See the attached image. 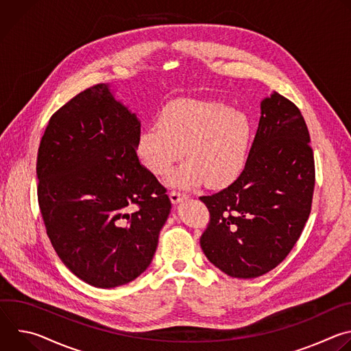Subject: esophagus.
<instances>
[{
    "label": "esophagus",
    "mask_w": 351,
    "mask_h": 351,
    "mask_svg": "<svg viewBox=\"0 0 351 351\" xmlns=\"http://www.w3.org/2000/svg\"><path fill=\"white\" fill-rule=\"evenodd\" d=\"M169 197H171V202H172L173 204H176V203L182 202L183 198H186V194L182 193V191H178V190H171V191H169Z\"/></svg>",
    "instance_id": "esophagus-1"
}]
</instances>
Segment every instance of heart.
<instances>
[{
	"instance_id": "1",
	"label": "heart",
	"mask_w": 351,
	"mask_h": 351,
	"mask_svg": "<svg viewBox=\"0 0 351 351\" xmlns=\"http://www.w3.org/2000/svg\"><path fill=\"white\" fill-rule=\"evenodd\" d=\"M252 123L248 117L225 104L198 99H173L145 126L138 137V154L145 167L167 176L184 156L187 162L171 176L179 187L206 180L219 186L234 179L244 167Z\"/></svg>"
}]
</instances>
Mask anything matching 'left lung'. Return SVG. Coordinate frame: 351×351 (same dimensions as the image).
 I'll use <instances>...</instances> for the list:
<instances>
[{"label": "left lung", "mask_w": 351, "mask_h": 351, "mask_svg": "<svg viewBox=\"0 0 351 351\" xmlns=\"http://www.w3.org/2000/svg\"><path fill=\"white\" fill-rule=\"evenodd\" d=\"M315 164L306 121L294 103L274 91L244 169L223 190L199 199L210 222L199 237L206 257L232 278L252 279L279 265L311 213Z\"/></svg>", "instance_id": "8db88e82"}]
</instances>
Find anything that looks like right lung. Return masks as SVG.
I'll return each instance as SVG.
<instances>
[{"label": "right lung", "mask_w": 351, "mask_h": 351, "mask_svg": "<svg viewBox=\"0 0 351 351\" xmlns=\"http://www.w3.org/2000/svg\"><path fill=\"white\" fill-rule=\"evenodd\" d=\"M140 122L94 84L49 118L36 172L49 241L86 283L110 289L152 263L169 211L167 189L137 157Z\"/></svg>", "instance_id": "right-lung-1"}]
</instances>
